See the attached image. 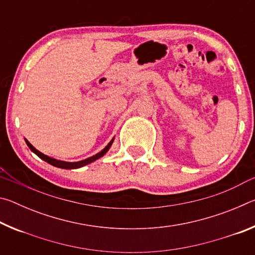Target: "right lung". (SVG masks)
<instances>
[{
  "label": "right lung",
  "instance_id": "1",
  "mask_svg": "<svg viewBox=\"0 0 255 255\" xmlns=\"http://www.w3.org/2000/svg\"><path fill=\"white\" fill-rule=\"evenodd\" d=\"M24 140H25V143H27L28 147H29L30 149H31V152H33L34 154L37 155V156H39L41 159H44L45 162L49 163L50 165L56 166V167H59V169L74 170V169H80V167H82V166L88 165V164L92 163V162H94V161H97V159L102 157L103 155H105V154L108 152V150L110 149L111 145H112V143H114V140H115V137L112 138V139L109 141V144H108V145L106 146V147L101 150V152L97 153L96 155H93V156H91V157H88V158H85V159H82V161H79V162H65V161H60V159H56V158H53V157H49V156H47V155H45V154H42L41 152H39V150H38V149L34 148L33 146H32L31 144H30L27 139H25V138H24Z\"/></svg>",
  "mask_w": 255,
  "mask_h": 255
}]
</instances>
